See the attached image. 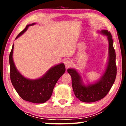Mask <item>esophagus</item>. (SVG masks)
Listing matches in <instances>:
<instances>
[{
	"instance_id": "esophagus-1",
	"label": "esophagus",
	"mask_w": 126,
	"mask_h": 126,
	"mask_svg": "<svg viewBox=\"0 0 126 126\" xmlns=\"http://www.w3.org/2000/svg\"><path fill=\"white\" fill-rule=\"evenodd\" d=\"M64 63H65V66H66V68H69V67L71 66L72 64H73V63H72L71 60H66V61L64 62Z\"/></svg>"
}]
</instances>
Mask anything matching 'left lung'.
Returning a JSON list of instances; mask_svg holds the SVG:
<instances>
[{
  "instance_id": "left-lung-1",
  "label": "left lung",
  "mask_w": 126,
  "mask_h": 126,
  "mask_svg": "<svg viewBox=\"0 0 126 126\" xmlns=\"http://www.w3.org/2000/svg\"><path fill=\"white\" fill-rule=\"evenodd\" d=\"M101 32L107 37L109 42V60L107 67L101 79L94 84L84 85L81 76L74 69L67 71L72 77V85L76 97L85 103H92L102 99L106 96L114 83L116 76V53L113 46V39L111 32L101 30Z\"/></svg>"
}]
</instances>
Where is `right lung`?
<instances>
[{"label":"right lung","instance_id":"obj_1","mask_svg":"<svg viewBox=\"0 0 126 126\" xmlns=\"http://www.w3.org/2000/svg\"><path fill=\"white\" fill-rule=\"evenodd\" d=\"M35 23L28 25L17 35L18 38L27 30L29 26ZM14 45L10 53V79L12 84L20 97L24 100L34 103H44L50 98L53 90L57 82L65 72L63 63H60L50 69L45 75L37 80H29L23 77L15 66L13 61Z\"/></svg>","mask_w":126,"mask_h":126}]
</instances>
